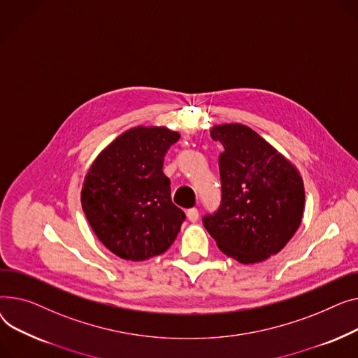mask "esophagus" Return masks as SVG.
I'll use <instances>...</instances> for the list:
<instances>
[{"label": "esophagus", "instance_id": "34e87169", "mask_svg": "<svg viewBox=\"0 0 358 358\" xmlns=\"http://www.w3.org/2000/svg\"><path fill=\"white\" fill-rule=\"evenodd\" d=\"M186 217H187V220L191 221V222H196V221H198V218H199V213H198V209H196V208H191V209H187Z\"/></svg>", "mask_w": 358, "mask_h": 358}]
</instances>
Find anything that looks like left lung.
Instances as JSON below:
<instances>
[{
    "mask_svg": "<svg viewBox=\"0 0 358 358\" xmlns=\"http://www.w3.org/2000/svg\"><path fill=\"white\" fill-rule=\"evenodd\" d=\"M224 145L220 155L221 206L203 217L218 248L243 264L278 255L298 231L305 206L298 167L247 125L211 129Z\"/></svg>",
    "mask_w": 358,
    "mask_h": 358,
    "instance_id": "8db88e82",
    "label": "left lung"
}]
</instances>
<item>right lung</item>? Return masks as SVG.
Masks as SVG:
<instances>
[{
	"label": "right lung",
	"mask_w": 358,
	"mask_h": 358,
	"mask_svg": "<svg viewBox=\"0 0 358 358\" xmlns=\"http://www.w3.org/2000/svg\"><path fill=\"white\" fill-rule=\"evenodd\" d=\"M180 134L164 125H137L95 157L80 192L82 209L98 237L124 260L143 262L172 245L185 214L171 198L163 160Z\"/></svg>",
	"instance_id": "right-lung-1"
}]
</instances>
